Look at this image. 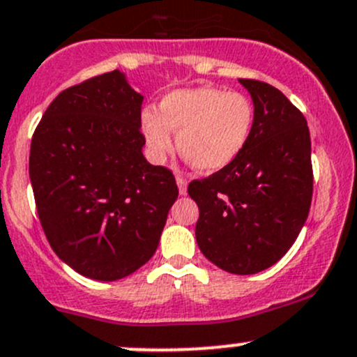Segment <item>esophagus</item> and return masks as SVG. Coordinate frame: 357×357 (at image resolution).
<instances>
[{
	"instance_id": "34e87169",
	"label": "esophagus",
	"mask_w": 357,
	"mask_h": 357,
	"mask_svg": "<svg viewBox=\"0 0 357 357\" xmlns=\"http://www.w3.org/2000/svg\"><path fill=\"white\" fill-rule=\"evenodd\" d=\"M176 183H178V188H179V195H186V188H188V181H186L183 176H178L176 178Z\"/></svg>"
}]
</instances>
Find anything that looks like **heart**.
Listing matches in <instances>:
<instances>
[{"mask_svg": "<svg viewBox=\"0 0 357 357\" xmlns=\"http://www.w3.org/2000/svg\"><path fill=\"white\" fill-rule=\"evenodd\" d=\"M253 121V104L243 93L195 87L169 92L159 112H142V131L155 157L172 149L174 131L179 153L188 162L202 172H217L241 155Z\"/></svg>", "mask_w": 357, "mask_h": 357, "instance_id": "obj_1", "label": "heart"}]
</instances>
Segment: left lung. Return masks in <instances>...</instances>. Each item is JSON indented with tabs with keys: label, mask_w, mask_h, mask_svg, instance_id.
Masks as SVG:
<instances>
[{
	"label": "left lung",
	"mask_w": 357,
	"mask_h": 357,
	"mask_svg": "<svg viewBox=\"0 0 357 357\" xmlns=\"http://www.w3.org/2000/svg\"><path fill=\"white\" fill-rule=\"evenodd\" d=\"M255 106L251 137L227 167L190 183L202 253L236 275L272 267L301 232L313 197L306 118L279 89L239 78Z\"/></svg>",
	"instance_id": "1"
}]
</instances>
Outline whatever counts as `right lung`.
I'll return each instance as SVG.
<instances>
[{
  "mask_svg": "<svg viewBox=\"0 0 357 357\" xmlns=\"http://www.w3.org/2000/svg\"><path fill=\"white\" fill-rule=\"evenodd\" d=\"M142 102L119 70L63 90L33 131L29 174L54 253L93 280L123 279L159 246L178 198L142 153Z\"/></svg>",
  "mask_w": 357,
  "mask_h": 357,
  "instance_id": "1",
  "label": "right lung"
}]
</instances>
